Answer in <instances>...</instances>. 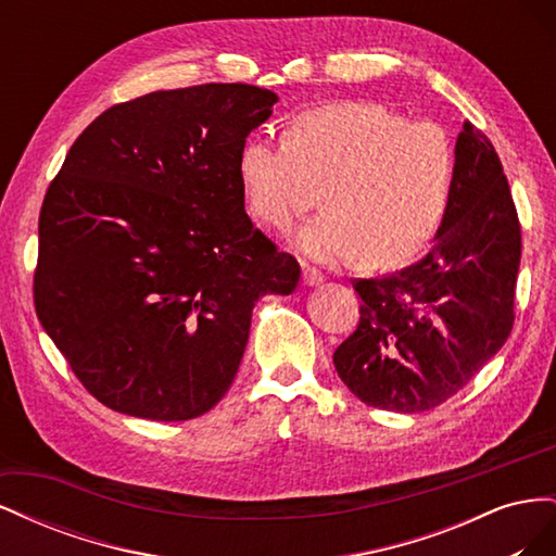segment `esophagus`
<instances>
[{"label": "esophagus", "mask_w": 556, "mask_h": 556, "mask_svg": "<svg viewBox=\"0 0 556 556\" xmlns=\"http://www.w3.org/2000/svg\"><path fill=\"white\" fill-rule=\"evenodd\" d=\"M323 280H325L323 271H317V268H313V266L304 268V282L311 285V288H313V285H319Z\"/></svg>", "instance_id": "1"}]
</instances>
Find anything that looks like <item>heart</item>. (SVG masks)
I'll use <instances>...</instances> for the list:
<instances>
[{
  "label": "heart",
  "mask_w": 556,
  "mask_h": 556,
  "mask_svg": "<svg viewBox=\"0 0 556 556\" xmlns=\"http://www.w3.org/2000/svg\"><path fill=\"white\" fill-rule=\"evenodd\" d=\"M248 213L288 231L317 204L327 211L296 233L317 262H343L364 250L368 264L413 257L439 231L450 206L454 148L443 125L408 121L368 102L299 113L282 137H250L239 153Z\"/></svg>",
  "instance_id": "heart-1"
}]
</instances>
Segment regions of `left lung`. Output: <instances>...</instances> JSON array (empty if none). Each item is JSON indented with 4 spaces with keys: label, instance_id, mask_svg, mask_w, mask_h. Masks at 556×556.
<instances>
[{
    "label": "left lung",
    "instance_id": "8db88e82",
    "mask_svg": "<svg viewBox=\"0 0 556 556\" xmlns=\"http://www.w3.org/2000/svg\"><path fill=\"white\" fill-rule=\"evenodd\" d=\"M521 225L492 141L473 125L454 146V180L435 243L380 278H355L359 325L333 366L366 406L422 413L457 394L508 341Z\"/></svg>",
    "mask_w": 556,
    "mask_h": 556
}]
</instances>
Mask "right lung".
Segmentation results:
<instances>
[{"mask_svg": "<svg viewBox=\"0 0 556 556\" xmlns=\"http://www.w3.org/2000/svg\"><path fill=\"white\" fill-rule=\"evenodd\" d=\"M278 97L245 83L157 90L83 129L39 213L35 308L80 384L155 422L208 413L250 315L299 262L245 213L239 153Z\"/></svg>", "mask_w": 556, "mask_h": 556, "instance_id": "obj_1", "label": "right lung"}]
</instances>
